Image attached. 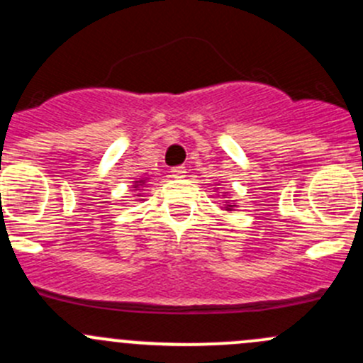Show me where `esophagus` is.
Returning <instances> with one entry per match:
<instances>
[{"label": "esophagus", "mask_w": 363, "mask_h": 363, "mask_svg": "<svg viewBox=\"0 0 363 363\" xmlns=\"http://www.w3.org/2000/svg\"><path fill=\"white\" fill-rule=\"evenodd\" d=\"M172 175H174L175 179H181L186 175V167H174L172 168Z\"/></svg>", "instance_id": "1"}]
</instances>
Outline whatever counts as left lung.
I'll return each instance as SVG.
<instances>
[{
    "mask_svg": "<svg viewBox=\"0 0 363 363\" xmlns=\"http://www.w3.org/2000/svg\"><path fill=\"white\" fill-rule=\"evenodd\" d=\"M233 207H235V205H232V203H230V202H228V203H226L225 211H232V208H233Z\"/></svg>",
    "mask_w": 363,
    "mask_h": 363,
    "instance_id": "obj_1",
    "label": "left lung"
}]
</instances>
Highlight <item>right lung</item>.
Masks as SVG:
<instances>
[{
	"label": "right lung",
	"mask_w": 363,
	"mask_h": 363,
	"mask_svg": "<svg viewBox=\"0 0 363 363\" xmlns=\"http://www.w3.org/2000/svg\"><path fill=\"white\" fill-rule=\"evenodd\" d=\"M145 182H147V179H140V181H135V186H133V188H144ZM137 196H140V193H138Z\"/></svg>",
	"instance_id": "add662e5"
}]
</instances>
